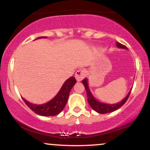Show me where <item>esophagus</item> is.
Instances as JSON below:
<instances>
[{"instance_id": "esophagus-1", "label": "esophagus", "mask_w": 150, "mask_h": 150, "mask_svg": "<svg viewBox=\"0 0 150 150\" xmlns=\"http://www.w3.org/2000/svg\"><path fill=\"white\" fill-rule=\"evenodd\" d=\"M75 77L78 81H82L85 77H86V72H85L84 69H78V70H77L76 72H75Z\"/></svg>"}]
</instances>
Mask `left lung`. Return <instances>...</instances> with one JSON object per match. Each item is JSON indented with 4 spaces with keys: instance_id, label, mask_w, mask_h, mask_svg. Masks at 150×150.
<instances>
[{
    "instance_id": "8db88e82",
    "label": "left lung",
    "mask_w": 150,
    "mask_h": 150,
    "mask_svg": "<svg viewBox=\"0 0 150 150\" xmlns=\"http://www.w3.org/2000/svg\"><path fill=\"white\" fill-rule=\"evenodd\" d=\"M117 46L118 48H127L126 46H124V45L121 44V43L117 42ZM83 84L84 85V87L86 88V93H87V96H88V102L90 104V106L91 107V108L93 109V110H95L97 112L101 113V114H105V113H109L111 112L115 111V110H117L118 108H120V107H122L124 104L126 102V101L128 100V97L130 96V93H131V91L128 93V94L127 95L126 97L122 101V102H119L117 104H107L104 103H101V102H98L96 99L93 98V96H92V94L91 93L90 91H89L88 86L87 83V79H83L82 81Z\"/></svg>"
}]
</instances>
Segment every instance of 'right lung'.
<instances>
[{
    "mask_svg": "<svg viewBox=\"0 0 150 150\" xmlns=\"http://www.w3.org/2000/svg\"><path fill=\"white\" fill-rule=\"evenodd\" d=\"M41 38L46 37H40L38 38ZM75 83H76L75 78L74 77L69 78L63 85L57 96L52 100H51L46 104L37 105V104L30 103L28 101L25 100L24 98H22V99L24 100L25 103L28 105L29 108L33 110L36 114L42 116L57 115L59 114L65 107L70 90Z\"/></svg>",
    "mask_w": 150,
    "mask_h": 150,
    "instance_id": "obj_1",
    "label": "right lung"
}]
</instances>
